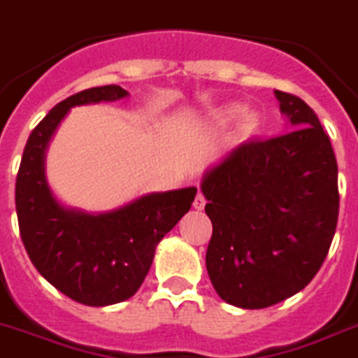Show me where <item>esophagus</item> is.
I'll use <instances>...</instances> for the list:
<instances>
[{"mask_svg":"<svg viewBox=\"0 0 358 358\" xmlns=\"http://www.w3.org/2000/svg\"><path fill=\"white\" fill-rule=\"evenodd\" d=\"M204 206H206L204 194L196 193V196H194V202H193V208L199 209V211H202V209H204Z\"/></svg>","mask_w":358,"mask_h":358,"instance_id":"esophagus-1","label":"esophagus"}]
</instances>
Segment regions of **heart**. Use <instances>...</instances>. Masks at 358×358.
Listing matches in <instances>:
<instances>
[{
	"label": "heart",
	"mask_w": 358,
	"mask_h": 358,
	"mask_svg": "<svg viewBox=\"0 0 358 358\" xmlns=\"http://www.w3.org/2000/svg\"><path fill=\"white\" fill-rule=\"evenodd\" d=\"M239 115H243V106H239V104H229L226 108L219 110L217 119H219L220 123H228V121H234ZM255 129H257V117H255L254 113H246L245 117H243V130L246 134H250L254 132Z\"/></svg>",
	"instance_id": "obj_1"
}]
</instances>
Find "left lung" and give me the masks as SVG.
Returning <instances> with one entry per match:
<instances>
[{
	"instance_id": "obj_1",
	"label": "left lung",
	"mask_w": 358,
	"mask_h": 358,
	"mask_svg": "<svg viewBox=\"0 0 358 358\" xmlns=\"http://www.w3.org/2000/svg\"><path fill=\"white\" fill-rule=\"evenodd\" d=\"M290 132L250 139L206 173L213 235L206 266L217 294L241 309L280 303L310 283L338 220V165L315 110L275 90Z\"/></svg>"
}]
</instances>
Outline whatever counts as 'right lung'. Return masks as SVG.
<instances>
[{
  "label": "right lung",
  "mask_w": 358,
  "mask_h": 358,
  "mask_svg": "<svg viewBox=\"0 0 358 358\" xmlns=\"http://www.w3.org/2000/svg\"><path fill=\"white\" fill-rule=\"evenodd\" d=\"M129 95L99 86L64 99L31 132L16 176L20 235L40 274L78 303L104 307L138 292L154 250L193 204L196 187L150 193L108 213L90 215L58 204L43 173L51 136L69 108Z\"/></svg>",
  "instance_id": "add662e5"
}]
</instances>
